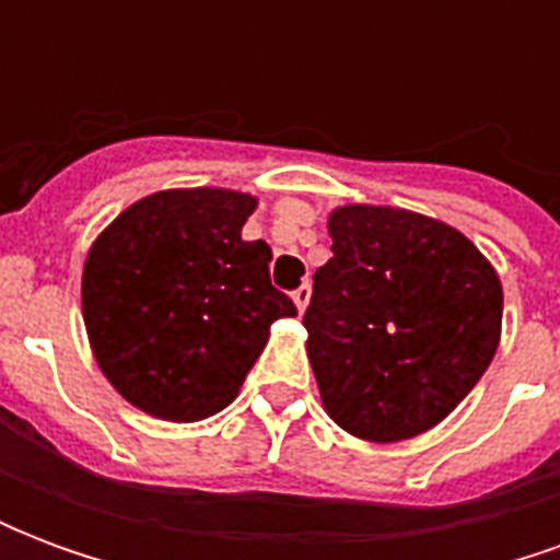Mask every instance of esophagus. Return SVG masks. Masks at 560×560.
<instances>
[{
	"instance_id": "34e87169",
	"label": "esophagus",
	"mask_w": 560,
	"mask_h": 560,
	"mask_svg": "<svg viewBox=\"0 0 560 560\" xmlns=\"http://www.w3.org/2000/svg\"><path fill=\"white\" fill-rule=\"evenodd\" d=\"M308 300H312V288H308V284H303V288H296V291H293V303H296L300 312L308 308Z\"/></svg>"
}]
</instances>
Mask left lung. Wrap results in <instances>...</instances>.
<instances>
[{
    "label": "left lung",
    "mask_w": 560,
    "mask_h": 560,
    "mask_svg": "<svg viewBox=\"0 0 560 560\" xmlns=\"http://www.w3.org/2000/svg\"><path fill=\"white\" fill-rule=\"evenodd\" d=\"M327 231L332 257L303 317L324 411L360 441H411L492 363L501 279L465 233L411 209L348 203Z\"/></svg>",
    "instance_id": "left-lung-1"
}]
</instances>
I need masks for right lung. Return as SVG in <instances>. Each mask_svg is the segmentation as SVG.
<instances>
[{
	"label": "right lung",
	"instance_id": "add662e5",
	"mask_svg": "<svg viewBox=\"0 0 560 560\" xmlns=\"http://www.w3.org/2000/svg\"><path fill=\"white\" fill-rule=\"evenodd\" d=\"M257 197L219 185L167 188L122 209L83 264L90 348L138 411L197 422L224 411L296 305L269 284L272 252L245 243Z\"/></svg>",
	"mask_w": 560,
	"mask_h": 560
}]
</instances>
